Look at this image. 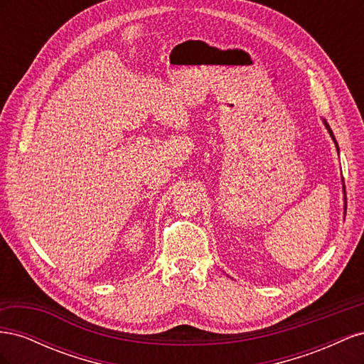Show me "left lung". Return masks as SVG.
Wrapping results in <instances>:
<instances>
[{"label":"left lung","instance_id":"obj_1","mask_svg":"<svg viewBox=\"0 0 364 364\" xmlns=\"http://www.w3.org/2000/svg\"><path fill=\"white\" fill-rule=\"evenodd\" d=\"M325 126H326V129H328V132H329V135H331V138L334 139V142H336V138H334V134H333V130H331V127H329V124L328 123H325ZM336 146H337V142H336ZM338 149V147H337ZM343 191H345V186H343Z\"/></svg>","mask_w":364,"mask_h":364}]
</instances>
